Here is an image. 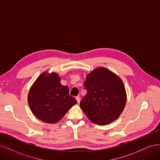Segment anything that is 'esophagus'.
I'll return each mask as SVG.
<instances>
[{
    "instance_id": "1",
    "label": "esophagus",
    "mask_w": 160,
    "mask_h": 160,
    "mask_svg": "<svg viewBox=\"0 0 160 160\" xmlns=\"http://www.w3.org/2000/svg\"><path fill=\"white\" fill-rule=\"evenodd\" d=\"M75 99H76V100H77V103H80V101H81V98H80V97L77 96V97H76Z\"/></svg>"
}]
</instances>
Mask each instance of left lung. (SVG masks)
Returning a JSON list of instances; mask_svg holds the SVG:
<instances>
[{
    "label": "left lung",
    "mask_w": 160,
    "mask_h": 160,
    "mask_svg": "<svg viewBox=\"0 0 160 160\" xmlns=\"http://www.w3.org/2000/svg\"><path fill=\"white\" fill-rule=\"evenodd\" d=\"M83 85L87 94L80 106L92 122L105 125L119 118L126 103V93L118 75L101 67L87 76Z\"/></svg>",
    "instance_id": "left-lung-1"
}]
</instances>
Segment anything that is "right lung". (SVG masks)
Wrapping results in <instances>:
<instances>
[{
  "label": "right lung",
  "mask_w": 160,
  "mask_h": 160,
  "mask_svg": "<svg viewBox=\"0 0 160 160\" xmlns=\"http://www.w3.org/2000/svg\"><path fill=\"white\" fill-rule=\"evenodd\" d=\"M55 72L41 74L30 89L28 102L33 114L42 122L55 123L61 120L76 99L69 95L67 86L62 85Z\"/></svg>",
  "instance_id": "1"
}]
</instances>
